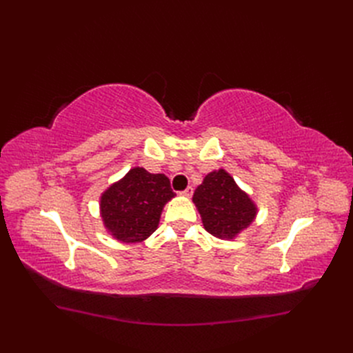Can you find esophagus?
Returning a JSON list of instances; mask_svg holds the SVG:
<instances>
[{
  "label": "esophagus",
  "instance_id": "34e87169",
  "mask_svg": "<svg viewBox=\"0 0 353 353\" xmlns=\"http://www.w3.org/2000/svg\"><path fill=\"white\" fill-rule=\"evenodd\" d=\"M193 187H187L184 191H183V193H181V194H183V196H187V197H191V196H193Z\"/></svg>",
  "mask_w": 353,
  "mask_h": 353
}]
</instances>
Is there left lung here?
Segmentation results:
<instances>
[{"label": "left lung", "mask_w": 353, "mask_h": 353, "mask_svg": "<svg viewBox=\"0 0 353 353\" xmlns=\"http://www.w3.org/2000/svg\"><path fill=\"white\" fill-rule=\"evenodd\" d=\"M193 201L206 231L219 239H234L248 228L256 215V206L223 169L213 170L196 188Z\"/></svg>", "instance_id": "left-lung-1"}]
</instances>
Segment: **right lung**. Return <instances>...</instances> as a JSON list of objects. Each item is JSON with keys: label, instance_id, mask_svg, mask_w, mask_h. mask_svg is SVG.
Returning a JSON list of instances; mask_svg holds the SVG:
<instances>
[{"label": "right lung", "instance_id": "1", "mask_svg": "<svg viewBox=\"0 0 353 353\" xmlns=\"http://www.w3.org/2000/svg\"><path fill=\"white\" fill-rule=\"evenodd\" d=\"M175 196L168 176L134 168L101 196V216L112 236L138 243L153 234L165 203Z\"/></svg>", "mask_w": 353, "mask_h": 353}]
</instances>
